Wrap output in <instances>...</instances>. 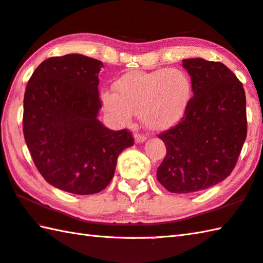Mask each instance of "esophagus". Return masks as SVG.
<instances>
[{
    "mask_svg": "<svg viewBox=\"0 0 263 263\" xmlns=\"http://www.w3.org/2000/svg\"><path fill=\"white\" fill-rule=\"evenodd\" d=\"M146 137L142 136V135H135V141L136 143H142L146 141Z\"/></svg>",
    "mask_w": 263,
    "mask_h": 263,
    "instance_id": "34e87169",
    "label": "esophagus"
}]
</instances>
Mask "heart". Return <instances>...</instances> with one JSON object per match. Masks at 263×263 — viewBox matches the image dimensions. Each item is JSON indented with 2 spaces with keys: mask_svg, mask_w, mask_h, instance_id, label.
Wrapping results in <instances>:
<instances>
[{
  "mask_svg": "<svg viewBox=\"0 0 263 263\" xmlns=\"http://www.w3.org/2000/svg\"><path fill=\"white\" fill-rule=\"evenodd\" d=\"M115 91L101 93L105 111L120 125H126L135 114L151 130L170 128L186 114L193 96V83L177 68L131 71L115 82Z\"/></svg>",
  "mask_w": 263,
  "mask_h": 263,
  "instance_id": "1",
  "label": "heart"
}]
</instances>
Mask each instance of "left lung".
I'll return each mask as SVG.
<instances>
[{
    "instance_id": "obj_1",
    "label": "left lung",
    "mask_w": 263,
    "mask_h": 263,
    "mask_svg": "<svg viewBox=\"0 0 263 263\" xmlns=\"http://www.w3.org/2000/svg\"><path fill=\"white\" fill-rule=\"evenodd\" d=\"M194 97L179 124L158 137L166 156L157 180L168 192L208 189L233 171L246 139L243 84L227 66L203 58L182 60Z\"/></svg>"
}]
</instances>
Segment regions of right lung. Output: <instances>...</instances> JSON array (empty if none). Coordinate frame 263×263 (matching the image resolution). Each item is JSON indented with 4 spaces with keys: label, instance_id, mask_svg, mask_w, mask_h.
I'll list each match as a JSON object with an SVG mask.
<instances>
[{
    "label": "right lung",
    "instance_id": "add662e5",
    "mask_svg": "<svg viewBox=\"0 0 263 263\" xmlns=\"http://www.w3.org/2000/svg\"><path fill=\"white\" fill-rule=\"evenodd\" d=\"M101 61L70 53L44 60L24 97V136L51 186L76 195L97 194L114 177L117 157L135 145L126 130L98 120Z\"/></svg>",
    "mask_w": 263,
    "mask_h": 263
}]
</instances>
